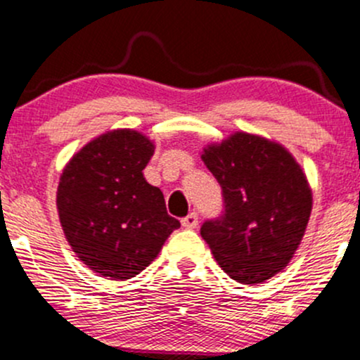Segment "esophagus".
Returning a JSON list of instances; mask_svg holds the SVG:
<instances>
[{"instance_id":"obj_1","label":"esophagus","mask_w":360,"mask_h":360,"mask_svg":"<svg viewBox=\"0 0 360 360\" xmlns=\"http://www.w3.org/2000/svg\"><path fill=\"white\" fill-rule=\"evenodd\" d=\"M181 224H183L184 229H196L198 227V215H196L195 212L189 213L188 217H184V219L181 220Z\"/></svg>"}]
</instances>
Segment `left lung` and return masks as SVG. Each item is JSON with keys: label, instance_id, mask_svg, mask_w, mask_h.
Here are the masks:
<instances>
[{"label": "left lung", "instance_id": "1", "mask_svg": "<svg viewBox=\"0 0 360 360\" xmlns=\"http://www.w3.org/2000/svg\"><path fill=\"white\" fill-rule=\"evenodd\" d=\"M201 160L225 203L224 217L201 225V238L236 282L271 278L294 258L313 210L302 167L278 141L246 131L207 145Z\"/></svg>", "mask_w": 360, "mask_h": 360}]
</instances>
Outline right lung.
Wrapping results in <instances>:
<instances>
[{
  "label": "right lung",
  "mask_w": 360,
  "mask_h": 360,
  "mask_svg": "<svg viewBox=\"0 0 360 360\" xmlns=\"http://www.w3.org/2000/svg\"><path fill=\"white\" fill-rule=\"evenodd\" d=\"M155 145L136 129L117 128L90 140L59 177L56 207L75 255L102 276L131 278L157 258L181 227L143 169Z\"/></svg>",
  "instance_id": "add662e5"
}]
</instances>
